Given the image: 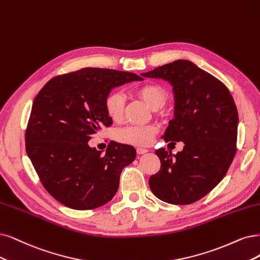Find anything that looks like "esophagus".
<instances>
[{
    "instance_id": "obj_1",
    "label": "esophagus",
    "mask_w": 260,
    "mask_h": 260,
    "mask_svg": "<svg viewBox=\"0 0 260 260\" xmlns=\"http://www.w3.org/2000/svg\"><path fill=\"white\" fill-rule=\"evenodd\" d=\"M136 152H137V154H143V153L148 152V150L147 149H143V148H137Z\"/></svg>"
}]
</instances>
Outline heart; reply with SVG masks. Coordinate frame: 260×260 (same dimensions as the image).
Here are the masks:
<instances>
[{
  "instance_id": "b5f03b06",
  "label": "heart",
  "mask_w": 260,
  "mask_h": 260,
  "mask_svg": "<svg viewBox=\"0 0 260 260\" xmlns=\"http://www.w3.org/2000/svg\"><path fill=\"white\" fill-rule=\"evenodd\" d=\"M135 94L140 98L149 108L157 110L165 105L168 94L164 86L157 83H145L138 85L135 89ZM105 110L108 117L113 121L118 122L122 119L124 112V96L122 93L113 91L109 93L105 99ZM155 125H128L120 128L117 132V139L122 143L127 145L148 147L154 140L157 134Z\"/></svg>"
}]
</instances>
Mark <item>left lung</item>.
Listing matches in <instances>:
<instances>
[{
  "label": "left lung",
  "mask_w": 260,
  "mask_h": 260,
  "mask_svg": "<svg viewBox=\"0 0 260 260\" xmlns=\"http://www.w3.org/2000/svg\"><path fill=\"white\" fill-rule=\"evenodd\" d=\"M142 76L174 86L175 118L164 139L185 145L175 157L164 148L155 151L160 168L150 177L149 186L165 203L194 204L222 181L235 158L239 121L235 101L222 81L189 61L178 60Z\"/></svg>",
  "instance_id": "obj_1"
}]
</instances>
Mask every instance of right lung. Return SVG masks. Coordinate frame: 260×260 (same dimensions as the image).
Returning a JSON list of instances; mask_svg holds the SVG:
<instances>
[{
  "instance_id": "1",
  "label": "right lung",
  "mask_w": 260,
  "mask_h": 260,
  "mask_svg": "<svg viewBox=\"0 0 260 260\" xmlns=\"http://www.w3.org/2000/svg\"><path fill=\"white\" fill-rule=\"evenodd\" d=\"M134 80L142 78L85 67L53 77L36 95L25 149L43 186L62 205L92 210L117 193L121 171L136 158V150L111 141L103 153L88 141L112 123L105 110L106 96L114 86Z\"/></svg>"
}]
</instances>
